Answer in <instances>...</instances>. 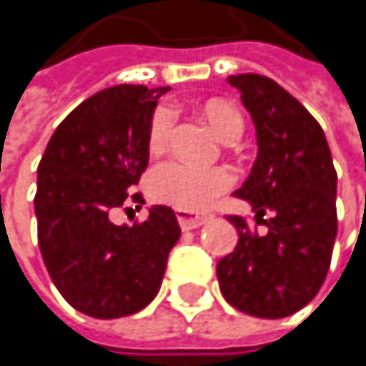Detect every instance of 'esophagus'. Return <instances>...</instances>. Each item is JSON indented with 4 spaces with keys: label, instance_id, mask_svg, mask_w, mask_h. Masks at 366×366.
Returning a JSON list of instances; mask_svg holds the SVG:
<instances>
[{
    "label": "esophagus",
    "instance_id": "esophagus-1",
    "mask_svg": "<svg viewBox=\"0 0 366 366\" xmlns=\"http://www.w3.org/2000/svg\"><path fill=\"white\" fill-rule=\"evenodd\" d=\"M178 222L182 227V231H190V229H199L203 227L209 218L207 216H199V214H192V212H186V209H178Z\"/></svg>",
    "mask_w": 366,
    "mask_h": 366
}]
</instances>
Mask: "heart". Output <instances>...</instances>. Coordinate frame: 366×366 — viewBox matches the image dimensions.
Listing matches in <instances>:
<instances>
[{"label":"heart","instance_id":"obj_1","mask_svg":"<svg viewBox=\"0 0 366 366\" xmlns=\"http://www.w3.org/2000/svg\"><path fill=\"white\" fill-rule=\"evenodd\" d=\"M203 118L212 127V131L227 144L235 142L242 135L244 118L239 110L224 102V99H209L201 108ZM174 116L167 108L157 110L152 116L150 133H148V148L150 152H161L167 146L169 131H172ZM233 182L231 174L227 169H201L184 163H163L157 169H152L148 178L150 194L176 209H190L199 212L212 205V201L227 190Z\"/></svg>","mask_w":366,"mask_h":366}]
</instances>
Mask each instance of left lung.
I'll return each mask as SVG.
<instances>
[{
    "label": "left lung",
    "instance_id": "1",
    "mask_svg": "<svg viewBox=\"0 0 366 366\" xmlns=\"http://www.w3.org/2000/svg\"><path fill=\"white\" fill-rule=\"evenodd\" d=\"M256 129V161L235 197L254 218L271 214L267 235H252L239 216L237 246L218 260L222 297L256 318H286L305 307L325 284L337 237V174L318 120L275 80L229 76Z\"/></svg>",
    "mask_w": 366,
    "mask_h": 366
}]
</instances>
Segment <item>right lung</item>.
<instances>
[{
  "label": "right lung",
  "mask_w": 366,
  "mask_h": 366,
  "mask_svg": "<svg viewBox=\"0 0 366 366\" xmlns=\"http://www.w3.org/2000/svg\"><path fill=\"white\" fill-rule=\"evenodd\" d=\"M167 91L118 84L95 93L56 127L37 167V242L48 275L74 310L99 320L144 310L180 239L167 205H152L142 224L110 220L148 167L152 116Z\"/></svg>",
  "instance_id": "add662e5"
}]
</instances>
